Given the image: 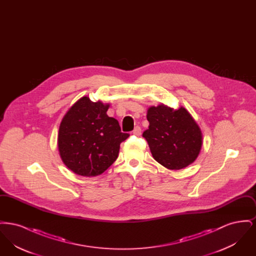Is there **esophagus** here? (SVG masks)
Segmentation results:
<instances>
[{
    "instance_id": "obj_1",
    "label": "esophagus",
    "mask_w": 256,
    "mask_h": 256,
    "mask_svg": "<svg viewBox=\"0 0 256 256\" xmlns=\"http://www.w3.org/2000/svg\"><path fill=\"white\" fill-rule=\"evenodd\" d=\"M134 134L136 136L141 135V128L140 126H135V128L134 130Z\"/></svg>"
}]
</instances>
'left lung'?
Segmentation results:
<instances>
[{"mask_svg":"<svg viewBox=\"0 0 256 256\" xmlns=\"http://www.w3.org/2000/svg\"><path fill=\"white\" fill-rule=\"evenodd\" d=\"M148 128L143 132L152 158L170 170H180L198 156L202 134L191 114L184 108L164 106L148 108Z\"/></svg>","mask_w":256,"mask_h":256,"instance_id":"obj_1","label":"left lung"}]
</instances>
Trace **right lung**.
Segmentation results:
<instances>
[{
  "mask_svg": "<svg viewBox=\"0 0 256 256\" xmlns=\"http://www.w3.org/2000/svg\"><path fill=\"white\" fill-rule=\"evenodd\" d=\"M110 104L80 98L64 115L58 145L63 163L74 174L96 176L118 158L120 144L128 134L121 132L118 121L108 117Z\"/></svg>",
  "mask_w": 256,
  "mask_h": 256,
  "instance_id": "right-lung-1",
  "label": "right lung"
}]
</instances>
